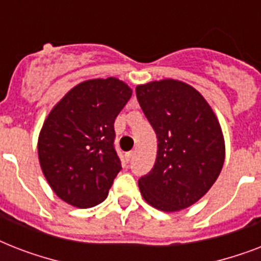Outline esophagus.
Returning a JSON list of instances; mask_svg holds the SVG:
<instances>
[{"instance_id": "obj_1", "label": "esophagus", "mask_w": 261, "mask_h": 261, "mask_svg": "<svg viewBox=\"0 0 261 261\" xmlns=\"http://www.w3.org/2000/svg\"><path fill=\"white\" fill-rule=\"evenodd\" d=\"M133 159V151H128L124 154V160H126V163H130V160Z\"/></svg>"}]
</instances>
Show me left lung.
Instances as JSON below:
<instances>
[{"label": "left lung", "mask_w": 261, "mask_h": 261, "mask_svg": "<svg viewBox=\"0 0 261 261\" xmlns=\"http://www.w3.org/2000/svg\"><path fill=\"white\" fill-rule=\"evenodd\" d=\"M137 98L157 135L154 167L138 180L143 199L161 211L192 206L218 178L225 141L198 90L177 80L138 85Z\"/></svg>", "instance_id": "8db88e82"}]
</instances>
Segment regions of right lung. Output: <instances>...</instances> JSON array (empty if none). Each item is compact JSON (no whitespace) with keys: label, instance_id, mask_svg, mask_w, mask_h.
I'll use <instances>...</instances> for the list:
<instances>
[{"label":"right lung","instance_id":"1","mask_svg":"<svg viewBox=\"0 0 261 261\" xmlns=\"http://www.w3.org/2000/svg\"><path fill=\"white\" fill-rule=\"evenodd\" d=\"M131 94L114 77L88 80L51 110L39 134V163L63 202L89 208L106 200L122 169L114 123Z\"/></svg>","mask_w":261,"mask_h":261}]
</instances>
